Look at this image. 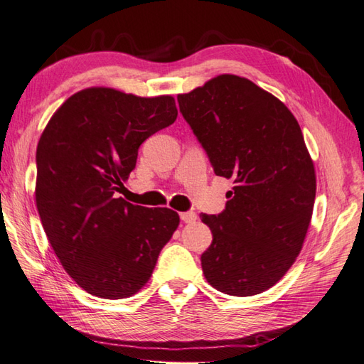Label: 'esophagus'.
<instances>
[{
	"label": "esophagus",
	"instance_id": "34e87169",
	"mask_svg": "<svg viewBox=\"0 0 364 364\" xmlns=\"http://www.w3.org/2000/svg\"><path fill=\"white\" fill-rule=\"evenodd\" d=\"M180 218H181L183 223H195L198 217H197V213H195V212H181Z\"/></svg>",
	"mask_w": 364,
	"mask_h": 364
}]
</instances>
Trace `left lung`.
<instances>
[{
    "label": "left lung",
    "mask_w": 364,
    "mask_h": 364,
    "mask_svg": "<svg viewBox=\"0 0 364 364\" xmlns=\"http://www.w3.org/2000/svg\"><path fill=\"white\" fill-rule=\"evenodd\" d=\"M176 98L213 171L235 183L225 212L200 215L213 237L203 274L223 294H262L295 263L311 225L316 176L300 124L283 101L230 73Z\"/></svg>",
    "instance_id": "obj_1"
}]
</instances>
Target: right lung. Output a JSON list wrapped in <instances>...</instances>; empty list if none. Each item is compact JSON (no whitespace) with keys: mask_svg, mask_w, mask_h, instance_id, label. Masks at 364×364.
Masks as SVG:
<instances>
[{"mask_svg":"<svg viewBox=\"0 0 364 364\" xmlns=\"http://www.w3.org/2000/svg\"><path fill=\"white\" fill-rule=\"evenodd\" d=\"M176 115L172 95L95 86L69 97L43 130L36 209L64 271L90 295H135L180 225L172 209L136 206L117 195L135 169L138 147Z\"/></svg>","mask_w":364,"mask_h":364,"instance_id":"right-lung-1","label":"right lung"}]
</instances>
